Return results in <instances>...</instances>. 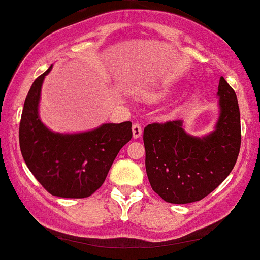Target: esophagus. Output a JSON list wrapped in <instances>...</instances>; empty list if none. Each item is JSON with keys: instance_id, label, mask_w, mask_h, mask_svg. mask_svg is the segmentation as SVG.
<instances>
[{"instance_id": "obj_1", "label": "esophagus", "mask_w": 260, "mask_h": 260, "mask_svg": "<svg viewBox=\"0 0 260 260\" xmlns=\"http://www.w3.org/2000/svg\"><path fill=\"white\" fill-rule=\"evenodd\" d=\"M142 134V129L140 126V124H134L133 125V136L134 139H139Z\"/></svg>"}]
</instances>
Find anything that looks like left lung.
Returning <instances> with one entry per match:
<instances>
[{
    "label": "left lung",
    "instance_id": "1",
    "mask_svg": "<svg viewBox=\"0 0 260 260\" xmlns=\"http://www.w3.org/2000/svg\"><path fill=\"white\" fill-rule=\"evenodd\" d=\"M217 96L218 119L206 135H189L183 120L155 122L144 129L147 177L166 202L183 205L202 200L236 165L241 149V114L236 93L223 77Z\"/></svg>",
    "mask_w": 260,
    "mask_h": 260
}]
</instances>
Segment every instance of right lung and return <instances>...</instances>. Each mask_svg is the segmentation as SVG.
<instances>
[{"instance_id":"1","label":"right lung","mask_w":260,"mask_h":260,"mask_svg":"<svg viewBox=\"0 0 260 260\" xmlns=\"http://www.w3.org/2000/svg\"><path fill=\"white\" fill-rule=\"evenodd\" d=\"M49 67L30 86L19 124V147L29 171L49 193L84 198L104 183L121 147L133 138L131 122L102 124L83 133H55L40 118L41 90Z\"/></svg>"}]
</instances>
